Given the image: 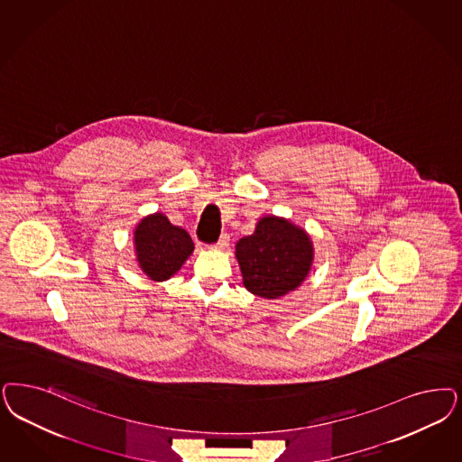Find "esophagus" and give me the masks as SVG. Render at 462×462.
<instances>
[{
  "mask_svg": "<svg viewBox=\"0 0 462 462\" xmlns=\"http://www.w3.org/2000/svg\"><path fill=\"white\" fill-rule=\"evenodd\" d=\"M228 240H230V237H228L226 234H222L220 239H218V242H217L213 247H215V249H225V247L228 245Z\"/></svg>",
  "mask_w": 462,
  "mask_h": 462,
  "instance_id": "esophagus-1",
  "label": "esophagus"
}]
</instances>
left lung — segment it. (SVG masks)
<instances>
[{"label": "left lung", "instance_id": "obj_1", "mask_svg": "<svg viewBox=\"0 0 462 462\" xmlns=\"http://www.w3.org/2000/svg\"><path fill=\"white\" fill-rule=\"evenodd\" d=\"M312 254V242L302 228L276 217L261 218L254 234L236 245L244 285L263 299H278L299 287Z\"/></svg>", "mask_w": 462, "mask_h": 462}]
</instances>
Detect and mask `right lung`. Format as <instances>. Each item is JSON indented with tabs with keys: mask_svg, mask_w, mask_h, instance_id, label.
I'll return each instance as SVG.
<instances>
[{
	"mask_svg": "<svg viewBox=\"0 0 462 462\" xmlns=\"http://www.w3.org/2000/svg\"><path fill=\"white\" fill-rule=\"evenodd\" d=\"M134 245L142 270L155 282L169 280L194 249L189 234L162 213L142 220L134 232Z\"/></svg>",
	"mask_w": 462,
	"mask_h": 462,
	"instance_id": "add662e5",
	"label": "right lung"
}]
</instances>
